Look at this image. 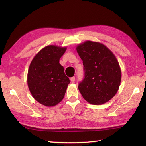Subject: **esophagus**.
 Returning <instances> with one entry per match:
<instances>
[{
	"label": "esophagus",
	"instance_id": "1",
	"mask_svg": "<svg viewBox=\"0 0 146 146\" xmlns=\"http://www.w3.org/2000/svg\"><path fill=\"white\" fill-rule=\"evenodd\" d=\"M70 81H71L72 83H74L75 82V80H76V78H75V77H72L70 78Z\"/></svg>",
	"mask_w": 146,
	"mask_h": 146
}]
</instances>
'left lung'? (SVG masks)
I'll return each instance as SVG.
<instances>
[{"instance_id": "8db88e82", "label": "left lung", "mask_w": 146, "mask_h": 146, "mask_svg": "<svg viewBox=\"0 0 146 146\" xmlns=\"http://www.w3.org/2000/svg\"><path fill=\"white\" fill-rule=\"evenodd\" d=\"M76 50L83 61L85 78L78 85L83 98L93 105L107 102L116 95L121 70L115 55L103 44L86 41Z\"/></svg>"}]
</instances>
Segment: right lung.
<instances>
[{"mask_svg": "<svg viewBox=\"0 0 146 146\" xmlns=\"http://www.w3.org/2000/svg\"><path fill=\"white\" fill-rule=\"evenodd\" d=\"M66 48L47 46L30 63L27 74L29 89L33 98L46 107H54L63 100L70 83L59 63Z\"/></svg>", "mask_w": 146, "mask_h": 146, "instance_id": "right-lung-1", "label": "right lung"}]
</instances>
